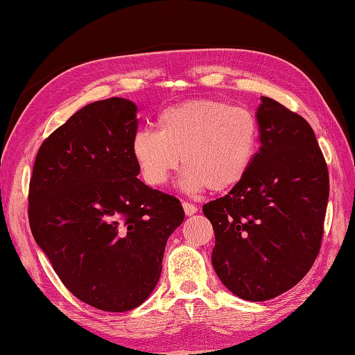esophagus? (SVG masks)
<instances>
[{
  "label": "esophagus",
  "mask_w": 355,
  "mask_h": 355,
  "mask_svg": "<svg viewBox=\"0 0 355 355\" xmlns=\"http://www.w3.org/2000/svg\"><path fill=\"white\" fill-rule=\"evenodd\" d=\"M183 209H184V214H186L187 216L197 214V210H198L193 205H191V202H186V201L183 202Z\"/></svg>",
  "instance_id": "1"
}]
</instances>
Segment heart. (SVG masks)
Listing matches in <instances>:
<instances>
[{
  "instance_id": "obj_1",
  "label": "heart",
  "mask_w": 355,
  "mask_h": 355,
  "mask_svg": "<svg viewBox=\"0 0 355 355\" xmlns=\"http://www.w3.org/2000/svg\"><path fill=\"white\" fill-rule=\"evenodd\" d=\"M258 143L259 128L250 111L216 99H192L164 108L157 131L135 134L132 155L150 186H163L183 158L184 189L224 192L243 182Z\"/></svg>"
}]
</instances>
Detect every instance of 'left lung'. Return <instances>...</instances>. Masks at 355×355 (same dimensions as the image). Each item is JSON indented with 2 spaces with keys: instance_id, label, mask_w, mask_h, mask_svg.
Instances as JSON below:
<instances>
[{
  "instance_id": "left-lung-1",
  "label": "left lung",
  "mask_w": 355,
  "mask_h": 355,
  "mask_svg": "<svg viewBox=\"0 0 355 355\" xmlns=\"http://www.w3.org/2000/svg\"><path fill=\"white\" fill-rule=\"evenodd\" d=\"M261 148L247 175L202 206L212 223V263L235 296L262 302L293 288L320 250L328 168L310 123L261 97Z\"/></svg>"
}]
</instances>
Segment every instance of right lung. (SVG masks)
Returning a JSON list of instances; mask_svg holds the SVG:
<instances>
[{"mask_svg": "<svg viewBox=\"0 0 355 355\" xmlns=\"http://www.w3.org/2000/svg\"><path fill=\"white\" fill-rule=\"evenodd\" d=\"M137 107L122 97L85 105L44 140L30 178L36 244L67 288L102 311L145 302L184 220L175 197L137 178Z\"/></svg>", "mask_w": 355, "mask_h": 355, "instance_id": "right-lung-1", "label": "right lung"}]
</instances>
